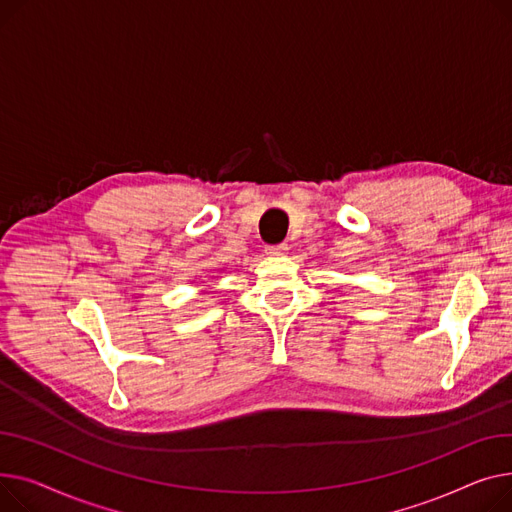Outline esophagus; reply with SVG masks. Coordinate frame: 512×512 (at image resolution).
Listing matches in <instances>:
<instances>
[{"label": "esophagus", "instance_id": "1", "mask_svg": "<svg viewBox=\"0 0 512 512\" xmlns=\"http://www.w3.org/2000/svg\"><path fill=\"white\" fill-rule=\"evenodd\" d=\"M287 250H289L287 244H270V246L264 248V252H266L268 256H285Z\"/></svg>", "mask_w": 512, "mask_h": 512}]
</instances>
